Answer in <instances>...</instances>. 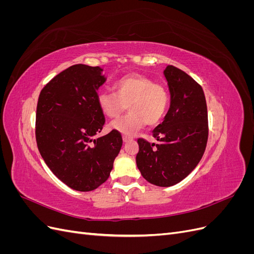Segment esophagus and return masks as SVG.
<instances>
[{"label":"esophagus","instance_id":"esophagus-1","mask_svg":"<svg viewBox=\"0 0 254 254\" xmlns=\"http://www.w3.org/2000/svg\"><path fill=\"white\" fill-rule=\"evenodd\" d=\"M123 141H124L125 143L130 142V141H132V137L131 136H128V135H123Z\"/></svg>","mask_w":254,"mask_h":254}]
</instances>
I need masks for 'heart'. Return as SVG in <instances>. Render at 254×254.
I'll return each instance as SVG.
<instances>
[{
  "label": "heart",
  "instance_id": "heart-1",
  "mask_svg": "<svg viewBox=\"0 0 254 254\" xmlns=\"http://www.w3.org/2000/svg\"><path fill=\"white\" fill-rule=\"evenodd\" d=\"M115 93L99 92L97 104L107 118L114 119L129 107V113L112 122L111 128L132 134L146 125L155 126L166 113L170 96L166 88L140 74H129L114 83Z\"/></svg>",
  "mask_w": 254,
  "mask_h": 254
}]
</instances>
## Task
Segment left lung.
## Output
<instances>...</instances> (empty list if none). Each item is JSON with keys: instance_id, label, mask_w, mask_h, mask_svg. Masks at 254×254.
Listing matches in <instances>:
<instances>
[{"instance_id": "1", "label": "left lung", "mask_w": 254, "mask_h": 254, "mask_svg": "<svg viewBox=\"0 0 254 254\" xmlns=\"http://www.w3.org/2000/svg\"><path fill=\"white\" fill-rule=\"evenodd\" d=\"M171 106L152 131L158 143L137 140L135 161L142 176L158 187H172L188 177L203 156L209 135L207 109L200 84L174 65L164 70Z\"/></svg>"}]
</instances>
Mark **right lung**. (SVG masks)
<instances>
[{
	"mask_svg": "<svg viewBox=\"0 0 254 254\" xmlns=\"http://www.w3.org/2000/svg\"><path fill=\"white\" fill-rule=\"evenodd\" d=\"M103 68L75 64L41 90L36 113L38 149L50 170L68 188L97 189L109 178L123 139L117 130L97 137L105 124L97 90Z\"/></svg>",
	"mask_w": 254,
	"mask_h": 254,
	"instance_id": "obj_1",
	"label": "right lung"
}]
</instances>
